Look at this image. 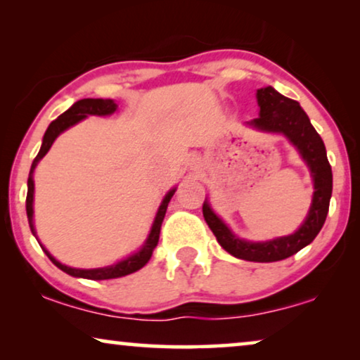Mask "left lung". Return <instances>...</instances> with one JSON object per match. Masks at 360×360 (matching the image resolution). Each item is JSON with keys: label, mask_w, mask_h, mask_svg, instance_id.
Listing matches in <instances>:
<instances>
[{"label": "left lung", "mask_w": 360, "mask_h": 360, "mask_svg": "<svg viewBox=\"0 0 360 360\" xmlns=\"http://www.w3.org/2000/svg\"><path fill=\"white\" fill-rule=\"evenodd\" d=\"M260 116L250 124L260 131L282 132L297 146L300 154L307 160L314 181L313 203L308 218L297 233L285 238H277L267 243H248L231 233L223 221L211 211L208 203H203V216L210 229L218 239L221 248L238 259L250 262H277L297 254L304 245L316 238L326 221L329 200L333 193V172L328 162L326 147L321 136L309 122L307 112L298 101L280 95L272 86L257 90Z\"/></svg>", "instance_id": "obj_1"}]
</instances>
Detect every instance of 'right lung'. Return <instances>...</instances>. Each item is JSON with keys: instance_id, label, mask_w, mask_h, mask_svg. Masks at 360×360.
<instances>
[{"instance_id": "obj_1", "label": "right lung", "mask_w": 360, "mask_h": 360, "mask_svg": "<svg viewBox=\"0 0 360 360\" xmlns=\"http://www.w3.org/2000/svg\"><path fill=\"white\" fill-rule=\"evenodd\" d=\"M117 105L112 100H103V98H85V100L77 101L75 105L57 117L56 121L51 122V126L47 127L46 134H44V141H42V147L39 150V154L36 155V159L32 162L31 172H29V179H27V198H26V211H27V219H29V226H31V231L34 233V224H32V200H34V180H32V174L34 169H36L37 162L42 159L44 155L47 154V150L51 149L52 142L56 141V137L60 134L62 131H65L67 127H70L73 124H77L78 121H82L83 117H86L88 115H98V116H105V115H111V112L116 111ZM175 190H170L169 193L165 195L164 201H162L159 211H157L155 221L152 224L150 234L147 238L146 244L142 245V249L139 252L131 255L126 260H121L115 265H110V267H103V269H90V270H83V269H72L67 267L52 257L51 254L47 252L46 248L44 252L47 254V257L52 260L53 264L57 265L58 269L63 270V272L72 275V277H82V278H90V280H108V278H117V277H124V275H129L136 270H139L144 267V265L149 262L152 250L155 249L157 243H159V236H160V228H162V221L165 218V211L167 206H169V201L172 196H174ZM36 234V233H34Z\"/></svg>"}]
</instances>
